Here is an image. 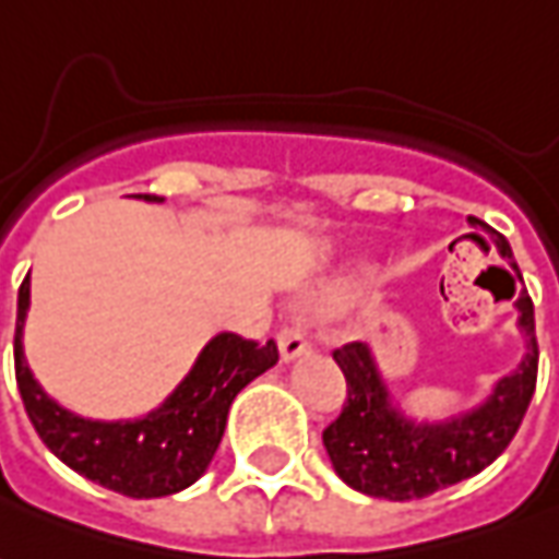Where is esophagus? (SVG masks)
<instances>
[{
	"mask_svg": "<svg viewBox=\"0 0 559 559\" xmlns=\"http://www.w3.org/2000/svg\"><path fill=\"white\" fill-rule=\"evenodd\" d=\"M278 347L284 360H296V357H302L306 350H311V342H308L306 330H299V326H284L278 333Z\"/></svg>",
	"mask_w": 559,
	"mask_h": 559,
	"instance_id": "34e87169",
	"label": "esophagus"
}]
</instances>
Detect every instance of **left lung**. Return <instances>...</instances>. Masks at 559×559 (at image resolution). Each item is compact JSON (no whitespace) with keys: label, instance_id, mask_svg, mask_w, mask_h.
Returning a JSON list of instances; mask_svg holds the SVG:
<instances>
[{"label":"left lung","instance_id":"left-lung-1","mask_svg":"<svg viewBox=\"0 0 559 559\" xmlns=\"http://www.w3.org/2000/svg\"><path fill=\"white\" fill-rule=\"evenodd\" d=\"M469 224L487 229L499 253L511 260L506 236L478 217H469ZM514 306L518 326L526 335L524 360L499 381L484 405L448 424H412L393 408L369 347L362 342L335 347L333 360L345 374L347 396L338 417L323 429V448L338 478L366 497L408 502L487 469L514 439L536 390L538 342L530 293H521Z\"/></svg>","mask_w":559,"mask_h":559}]
</instances>
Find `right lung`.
Instances as JSON below:
<instances>
[{"instance_id": "right-lung-1", "label": "right lung", "mask_w": 559, "mask_h": 559, "mask_svg": "<svg viewBox=\"0 0 559 559\" xmlns=\"http://www.w3.org/2000/svg\"><path fill=\"white\" fill-rule=\"evenodd\" d=\"M142 197V193H139ZM144 199H159L144 193ZM29 308V275L17 293L14 374L26 415L50 454L87 481L132 499L178 493L209 469L224 436L229 405L257 374L278 362V345L241 335H214L169 400L142 420H84L50 400L23 360V318Z\"/></svg>"}]
</instances>
